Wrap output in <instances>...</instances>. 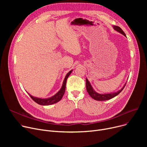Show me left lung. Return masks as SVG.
<instances>
[{"instance_id": "obj_1", "label": "left lung", "mask_w": 147, "mask_h": 147, "mask_svg": "<svg viewBox=\"0 0 147 147\" xmlns=\"http://www.w3.org/2000/svg\"><path fill=\"white\" fill-rule=\"evenodd\" d=\"M113 27L114 30L117 31V32L122 34L123 35H124L126 37L125 33H124V32H123L122 29L120 27L117 26H113ZM126 84V82L124 84V86L122 87V88L117 92H111V93H107V94H106V93L105 94H99V93H98V92H96L94 90V89L93 88V87L92 86V85L90 84V83L88 80V79L86 78V90L88 92V94L92 98L94 99L95 100H96V101H106V100H109L110 99L113 98L115 96H116L117 95H119L120 93V92L122 91V90L124 89Z\"/></svg>"}]
</instances>
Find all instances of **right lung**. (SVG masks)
I'll return each instance as SVG.
<instances>
[{"label":"right lung","instance_id":"right-lung-1","mask_svg":"<svg viewBox=\"0 0 147 147\" xmlns=\"http://www.w3.org/2000/svg\"><path fill=\"white\" fill-rule=\"evenodd\" d=\"M72 71H73V69L69 71L66 74L65 78H64V82H63V85H62V86H61V88L56 94H55L51 97L47 98H38V97L33 96L32 95H30L29 93H28L27 92L28 94L32 98V99L33 100V101L34 102H36V103H37L38 104L42 105H49L55 104V103L59 102L62 99V98H63V96L65 93V91L67 79L68 78V76L71 74Z\"/></svg>","mask_w":147,"mask_h":147}]
</instances>
